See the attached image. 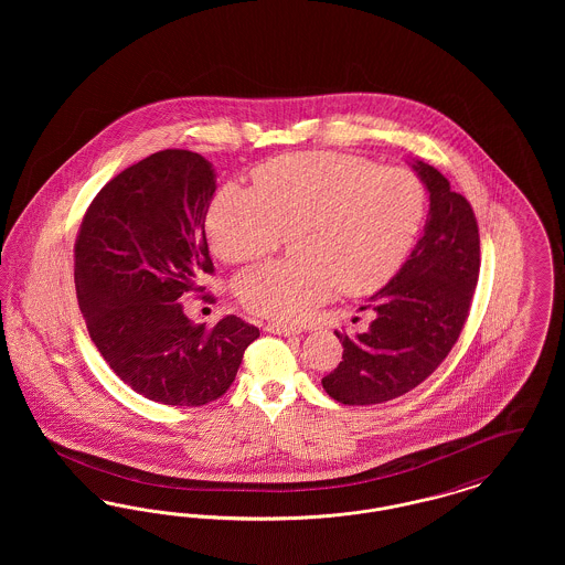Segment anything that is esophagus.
I'll list each match as a JSON object with an SVG mask.
<instances>
[{
  "label": "esophagus",
  "mask_w": 565,
  "mask_h": 565,
  "mask_svg": "<svg viewBox=\"0 0 565 565\" xmlns=\"http://www.w3.org/2000/svg\"><path fill=\"white\" fill-rule=\"evenodd\" d=\"M265 330L267 332H273V334H284V337H295V334H300V328H296V326H286V323H267L265 326Z\"/></svg>",
  "instance_id": "34e87169"
}]
</instances>
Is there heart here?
<instances>
[{
	"mask_svg": "<svg viewBox=\"0 0 565 565\" xmlns=\"http://www.w3.org/2000/svg\"><path fill=\"white\" fill-rule=\"evenodd\" d=\"M256 189L226 186L207 214V237L231 265L258 260L292 235L295 260L247 270L237 292L245 309L295 322L332 298L371 295L401 265L426 215V189L403 167L300 152L254 171Z\"/></svg>",
	"mask_w": 565,
	"mask_h": 565,
	"instance_id": "b5f03b06",
	"label": "heart"
}]
</instances>
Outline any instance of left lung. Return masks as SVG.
<instances>
[{
    "label": "left lung",
    "mask_w": 565,
    "mask_h": 565,
    "mask_svg": "<svg viewBox=\"0 0 565 565\" xmlns=\"http://www.w3.org/2000/svg\"><path fill=\"white\" fill-rule=\"evenodd\" d=\"M430 192V214L422 239L403 269L371 296L375 320L366 332L343 341V362L322 379L337 403H387L440 366L468 320L481 269L477 215L466 196L430 164H413Z\"/></svg>",
    "instance_id": "1"
}]
</instances>
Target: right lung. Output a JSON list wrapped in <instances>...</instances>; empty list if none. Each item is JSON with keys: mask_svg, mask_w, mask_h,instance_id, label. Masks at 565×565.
I'll return each instance as SVG.
<instances>
[{"mask_svg": "<svg viewBox=\"0 0 565 565\" xmlns=\"http://www.w3.org/2000/svg\"><path fill=\"white\" fill-rule=\"evenodd\" d=\"M214 192V169L201 154L161 150L111 178L82 217L74 281L90 341L154 403L217 401L260 337L237 316L205 326L184 313V298L205 292L201 277L214 275L205 237Z\"/></svg>", "mask_w": 565, "mask_h": 565, "instance_id": "right-lung-1", "label": "right lung"}]
</instances>
